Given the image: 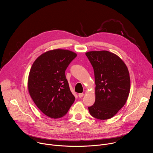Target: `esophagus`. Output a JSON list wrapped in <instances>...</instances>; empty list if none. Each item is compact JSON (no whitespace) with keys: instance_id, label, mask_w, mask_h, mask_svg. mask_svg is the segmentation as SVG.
Masks as SVG:
<instances>
[{"instance_id":"34e87169","label":"esophagus","mask_w":153,"mask_h":153,"mask_svg":"<svg viewBox=\"0 0 153 153\" xmlns=\"http://www.w3.org/2000/svg\"><path fill=\"white\" fill-rule=\"evenodd\" d=\"M83 95H84V94H83V93H79V94H78V96H79V98L82 97L83 96Z\"/></svg>"}]
</instances>
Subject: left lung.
<instances>
[{"label": "left lung", "mask_w": 153, "mask_h": 153, "mask_svg": "<svg viewBox=\"0 0 153 153\" xmlns=\"http://www.w3.org/2000/svg\"><path fill=\"white\" fill-rule=\"evenodd\" d=\"M94 69L95 102L88 107L90 114L100 120L114 116L125 105L130 91L126 65L116 54L108 51L85 53Z\"/></svg>", "instance_id": "1"}]
</instances>
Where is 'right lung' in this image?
I'll return each instance as SVG.
<instances>
[{
	"label": "right lung",
	"mask_w": 153,
	"mask_h": 153,
	"mask_svg": "<svg viewBox=\"0 0 153 153\" xmlns=\"http://www.w3.org/2000/svg\"><path fill=\"white\" fill-rule=\"evenodd\" d=\"M76 56V53L67 50L48 51L39 56L31 68L28 80L30 95L49 117L64 116L75 100L65 73Z\"/></svg>",
	"instance_id": "1"
}]
</instances>
